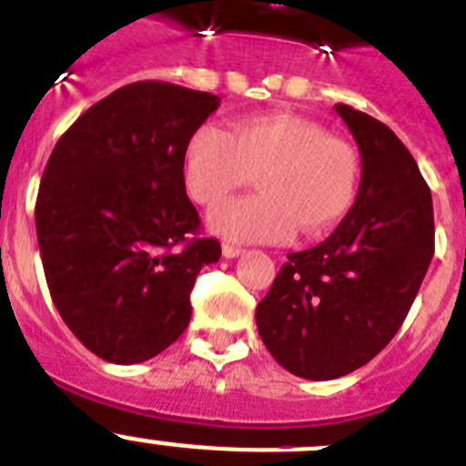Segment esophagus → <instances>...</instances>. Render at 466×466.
Returning a JSON list of instances; mask_svg holds the SVG:
<instances>
[{
  "instance_id": "34e87169",
  "label": "esophagus",
  "mask_w": 466,
  "mask_h": 466,
  "mask_svg": "<svg viewBox=\"0 0 466 466\" xmlns=\"http://www.w3.org/2000/svg\"><path fill=\"white\" fill-rule=\"evenodd\" d=\"M221 251H224L226 258H238V256H240L245 249H242V247H236V245H224L221 247Z\"/></svg>"
}]
</instances>
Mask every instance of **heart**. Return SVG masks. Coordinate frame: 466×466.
<instances>
[{
    "instance_id": "heart-1",
    "label": "heart",
    "mask_w": 466,
    "mask_h": 466,
    "mask_svg": "<svg viewBox=\"0 0 466 466\" xmlns=\"http://www.w3.org/2000/svg\"><path fill=\"white\" fill-rule=\"evenodd\" d=\"M185 187L215 208L256 175L261 194L221 205L208 224L230 242H279L298 228L317 238L347 215L356 198L358 152L314 119L266 113L238 119L233 134L205 122L185 147Z\"/></svg>"
}]
</instances>
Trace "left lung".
Masks as SVG:
<instances>
[{
    "label": "left lung",
    "mask_w": 466,
    "mask_h": 466,
    "mask_svg": "<svg viewBox=\"0 0 466 466\" xmlns=\"http://www.w3.org/2000/svg\"><path fill=\"white\" fill-rule=\"evenodd\" d=\"M335 110L360 149L356 203L321 245L289 254L256 307L272 358L311 381L344 377L386 347L434 254L432 194L411 152L379 119Z\"/></svg>",
    "instance_id": "8db88e82"
}]
</instances>
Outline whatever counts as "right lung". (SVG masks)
<instances>
[{"mask_svg": "<svg viewBox=\"0 0 466 466\" xmlns=\"http://www.w3.org/2000/svg\"><path fill=\"white\" fill-rule=\"evenodd\" d=\"M219 106L161 80L115 89L57 140L36 196V238L59 317L117 365L155 358L185 332L200 268L221 245L200 238L185 189L189 136Z\"/></svg>", "mask_w": 466, "mask_h": 466, "instance_id": "obj_1", "label": "right lung"}]
</instances>
